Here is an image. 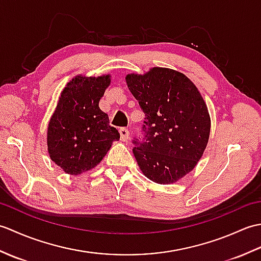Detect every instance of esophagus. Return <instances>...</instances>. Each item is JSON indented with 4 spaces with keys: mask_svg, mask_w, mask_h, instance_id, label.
<instances>
[{
    "mask_svg": "<svg viewBox=\"0 0 261 261\" xmlns=\"http://www.w3.org/2000/svg\"><path fill=\"white\" fill-rule=\"evenodd\" d=\"M129 135H130L129 130L125 129V127H121V129H120V137H121L122 141H126L127 138H129Z\"/></svg>",
    "mask_w": 261,
    "mask_h": 261,
    "instance_id": "obj_1",
    "label": "esophagus"
}]
</instances>
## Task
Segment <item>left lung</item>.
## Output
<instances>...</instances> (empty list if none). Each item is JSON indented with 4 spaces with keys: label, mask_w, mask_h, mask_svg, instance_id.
Segmentation results:
<instances>
[{
    "label": "left lung",
    "mask_w": 261,
    "mask_h": 261,
    "mask_svg": "<svg viewBox=\"0 0 261 261\" xmlns=\"http://www.w3.org/2000/svg\"><path fill=\"white\" fill-rule=\"evenodd\" d=\"M125 80L145 113L142 137L132 140L137 163L150 180L175 182L195 167L206 148V104L192 81L173 69L154 67Z\"/></svg>",
    "instance_id": "8db88e82"
}]
</instances>
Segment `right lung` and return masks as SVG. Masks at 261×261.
<instances>
[{
  "label": "right lung",
  "mask_w": 261,
  "mask_h": 261,
  "mask_svg": "<svg viewBox=\"0 0 261 261\" xmlns=\"http://www.w3.org/2000/svg\"><path fill=\"white\" fill-rule=\"evenodd\" d=\"M110 85V76H77L60 95L48 126V151L65 173L79 175L101 162L119 131L110 125L98 102Z\"/></svg>",
  "instance_id": "obj_1"
}]
</instances>
